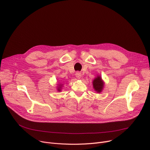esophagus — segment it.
Instances as JSON below:
<instances>
[{"instance_id":"1","label":"esophagus","mask_w":150,"mask_h":150,"mask_svg":"<svg viewBox=\"0 0 150 150\" xmlns=\"http://www.w3.org/2000/svg\"><path fill=\"white\" fill-rule=\"evenodd\" d=\"M75 76L77 78H78V79H80V78L81 77V74L79 72H76L75 74Z\"/></svg>"}]
</instances>
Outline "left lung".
<instances>
[{"instance_id": "1", "label": "left lung", "mask_w": 150, "mask_h": 150, "mask_svg": "<svg viewBox=\"0 0 150 150\" xmlns=\"http://www.w3.org/2000/svg\"><path fill=\"white\" fill-rule=\"evenodd\" d=\"M92 83L93 89L97 92L100 93L103 90L104 87V82L101 80V77L100 76H97L93 80Z\"/></svg>"}]
</instances>
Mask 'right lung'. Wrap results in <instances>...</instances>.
Wrapping results in <instances>:
<instances>
[{"label": "right lung", "mask_w": 150, "mask_h": 150, "mask_svg": "<svg viewBox=\"0 0 150 150\" xmlns=\"http://www.w3.org/2000/svg\"><path fill=\"white\" fill-rule=\"evenodd\" d=\"M61 84H58V91H61Z\"/></svg>", "instance_id": "1"}]
</instances>
